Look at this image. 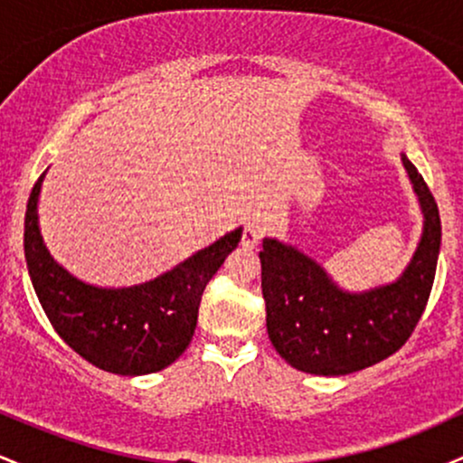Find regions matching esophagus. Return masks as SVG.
Wrapping results in <instances>:
<instances>
[{
    "label": "esophagus",
    "instance_id": "34e87169",
    "mask_svg": "<svg viewBox=\"0 0 463 463\" xmlns=\"http://www.w3.org/2000/svg\"><path fill=\"white\" fill-rule=\"evenodd\" d=\"M259 241H261V231H259L257 224L248 222L246 228H243L241 246L243 248H254V246H259Z\"/></svg>",
    "mask_w": 463,
    "mask_h": 463
}]
</instances>
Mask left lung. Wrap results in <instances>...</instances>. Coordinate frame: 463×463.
<instances>
[{"instance_id": "obj_1", "label": "left lung", "mask_w": 463, "mask_h": 463, "mask_svg": "<svg viewBox=\"0 0 463 463\" xmlns=\"http://www.w3.org/2000/svg\"><path fill=\"white\" fill-rule=\"evenodd\" d=\"M422 213V232L407 268L396 280L350 291L322 263L280 239L265 237L261 289L268 335L291 368L342 376L396 353L422 316L438 268V204L407 154H401Z\"/></svg>"}]
</instances>
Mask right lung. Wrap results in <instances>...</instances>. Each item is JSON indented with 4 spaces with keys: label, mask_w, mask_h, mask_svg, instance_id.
Masks as SVG:
<instances>
[{
    "label": "right lung",
    "mask_w": 463,
    "mask_h": 463,
    "mask_svg": "<svg viewBox=\"0 0 463 463\" xmlns=\"http://www.w3.org/2000/svg\"><path fill=\"white\" fill-rule=\"evenodd\" d=\"M43 176L25 209L24 248L30 280L56 333L80 357L121 376L152 374L172 365L189 346L202 291L241 241L243 228L130 287H99L62 268L47 250L39 224Z\"/></svg>",
    "instance_id": "obj_1"
}]
</instances>
